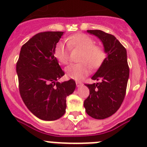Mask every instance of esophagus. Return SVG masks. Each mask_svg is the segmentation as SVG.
Here are the masks:
<instances>
[{
  "instance_id": "esophagus-1",
  "label": "esophagus",
  "mask_w": 147,
  "mask_h": 147,
  "mask_svg": "<svg viewBox=\"0 0 147 147\" xmlns=\"http://www.w3.org/2000/svg\"><path fill=\"white\" fill-rule=\"evenodd\" d=\"M75 83H76L77 87H80V86H81L82 85H83V83H82L81 82H80V81H76V82H75Z\"/></svg>"
}]
</instances>
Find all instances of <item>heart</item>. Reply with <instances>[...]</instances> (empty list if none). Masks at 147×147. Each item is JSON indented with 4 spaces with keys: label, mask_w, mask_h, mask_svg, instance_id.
I'll return each instance as SVG.
<instances>
[{
    "label": "heart",
    "mask_w": 147,
    "mask_h": 147,
    "mask_svg": "<svg viewBox=\"0 0 147 147\" xmlns=\"http://www.w3.org/2000/svg\"><path fill=\"white\" fill-rule=\"evenodd\" d=\"M67 46L64 42H57L53 53L59 62L67 64L69 61V50L80 51L78 56L79 63L66 67V75L74 80H80L88 74L90 69H98L105 62L107 52L101 46L95 44L92 38L83 33H78L67 39Z\"/></svg>",
    "instance_id": "heart-1"
}]
</instances>
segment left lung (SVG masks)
<instances>
[{
	"label": "left lung",
	"mask_w": 147,
	"mask_h": 147,
	"mask_svg": "<svg viewBox=\"0 0 147 147\" xmlns=\"http://www.w3.org/2000/svg\"><path fill=\"white\" fill-rule=\"evenodd\" d=\"M102 41L107 57L91 78L100 83L86 84L90 94L84 101L86 113L94 119L102 120L112 116L121 106L126 94L129 67L126 49L111 34L98 30H87Z\"/></svg>",
	"instance_id": "left-lung-1"
}]
</instances>
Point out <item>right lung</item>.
<instances>
[{
  "label": "right lung",
  "instance_id": "obj_1",
  "mask_svg": "<svg viewBox=\"0 0 147 147\" xmlns=\"http://www.w3.org/2000/svg\"><path fill=\"white\" fill-rule=\"evenodd\" d=\"M64 32H42L20 51L16 62L20 94L29 110L42 120H55L66 112V98L75 90V80H57L64 75L54 57V48Z\"/></svg>",
  "mask_w": 147,
  "mask_h": 147
}]
</instances>
